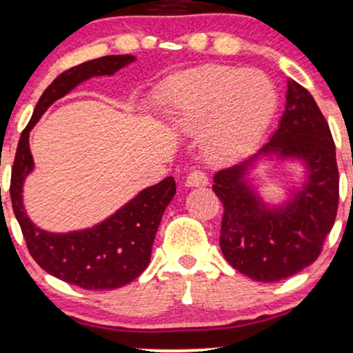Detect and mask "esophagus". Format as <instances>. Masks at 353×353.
<instances>
[{
  "instance_id": "34e87169",
  "label": "esophagus",
  "mask_w": 353,
  "mask_h": 353,
  "mask_svg": "<svg viewBox=\"0 0 353 353\" xmlns=\"http://www.w3.org/2000/svg\"><path fill=\"white\" fill-rule=\"evenodd\" d=\"M185 185L188 186V188H196V186H206L208 185L206 173L199 172V170H194V172H191L190 175L186 176Z\"/></svg>"
}]
</instances>
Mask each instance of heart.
<instances>
[{"mask_svg": "<svg viewBox=\"0 0 353 353\" xmlns=\"http://www.w3.org/2000/svg\"><path fill=\"white\" fill-rule=\"evenodd\" d=\"M159 106L175 128L201 130L208 159L236 162L254 149L276 108V90L259 70L203 65L165 83Z\"/></svg>", "mask_w": 353, "mask_h": 353, "instance_id": "heart-1", "label": "heart"}]
</instances>
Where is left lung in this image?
Segmentation results:
<instances>
[{
	"label": "left lung",
	"instance_id": "obj_1",
	"mask_svg": "<svg viewBox=\"0 0 353 353\" xmlns=\"http://www.w3.org/2000/svg\"><path fill=\"white\" fill-rule=\"evenodd\" d=\"M273 156L301 161L305 181L281 205L270 207L248 175ZM212 190L224 206L221 250L243 275L273 283L314 262L336 221L339 170L329 124L310 91L290 78L278 129L245 162L217 172Z\"/></svg>",
	"mask_w": 353,
	"mask_h": 353
}]
</instances>
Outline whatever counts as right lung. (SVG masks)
I'll use <instances>...</instances> for the list:
<instances>
[{
    "mask_svg": "<svg viewBox=\"0 0 353 353\" xmlns=\"http://www.w3.org/2000/svg\"><path fill=\"white\" fill-rule=\"evenodd\" d=\"M134 55H106L60 73L39 98L29 124L21 134L11 172V203L23 230L29 254L39 267L59 280L85 290H114L141 275L150 262L152 245L165 208L176 193L175 178L168 176L142 190L114 214L93 228L49 232L29 219L23 203L26 178L34 170L29 132L50 104L93 77L114 75L132 63Z\"/></svg>",
    "mask_w": 353,
    "mask_h": 353,
    "instance_id": "add662e5",
    "label": "right lung"
}]
</instances>
